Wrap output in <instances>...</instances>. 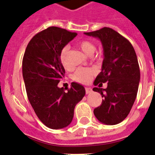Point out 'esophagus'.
Returning a JSON list of instances; mask_svg holds the SVG:
<instances>
[{"label": "esophagus", "mask_w": 155, "mask_h": 155, "mask_svg": "<svg viewBox=\"0 0 155 155\" xmlns=\"http://www.w3.org/2000/svg\"><path fill=\"white\" fill-rule=\"evenodd\" d=\"M92 92V89L91 88H85V92H86V94L91 93Z\"/></svg>", "instance_id": "obj_1"}]
</instances>
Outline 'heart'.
Here are the masks:
<instances>
[{
	"mask_svg": "<svg viewBox=\"0 0 155 155\" xmlns=\"http://www.w3.org/2000/svg\"><path fill=\"white\" fill-rule=\"evenodd\" d=\"M78 47L85 55L92 56L96 51V46L92 41L88 40H83L78 44ZM60 62L63 67L66 70H71L72 66L69 62V48L64 47L62 49L60 53ZM96 74V71L91 68H79L75 71L73 76L74 80L79 83L86 84L88 83L92 78L93 75Z\"/></svg>",
	"mask_w": 155,
	"mask_h": 155,
	"instance_id": "1",
	"label": "heart"
}]
</instances>
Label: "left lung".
Returning <instances> with one entry per match:
<instances>
[{
	"mask_svg": "<svg viewBox=\"0 0 155 155\" xmlns=\"http://www.w3.org/2000/svg\"><path fill=\"white\" fill-rule=\"evenodd\" d=\"M84 34L99 38L104 48L102 71L94 81L99 88H93L104 100L94 109V114L105 125H117L128 116L137 98L140 80L137 54L132 44L111 28ZM105 82H108V88H100Z\"/></svg>",
	"mask_w": 155,
	"mask_h": 155,
	"instance_id": "1",
	"label": "left lung"
}]
</instances>
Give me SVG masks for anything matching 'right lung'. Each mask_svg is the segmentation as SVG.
I'll return each mask as SVG.
<instances>
[{
  "mask_svg": "<svg viewBox=\"0 0 155 155\" xmlns=\"http://www.w3.org/2000/svg\"><path fill=\"white\" fill-rule=\"evenodd\" d=\"M77 34L48 27L33 37L23 55L22 77L27 97L38 118L50 129L68 126L75 106L85 95L84 86L78 83H71L67 92L58 87L65 74L60 53Z\"/></svg>",
  "mask_w": 155,
  "mask_h": 155,
  "instance_id": "obj_1",
  "label": "right lung"
}]
</instances>
